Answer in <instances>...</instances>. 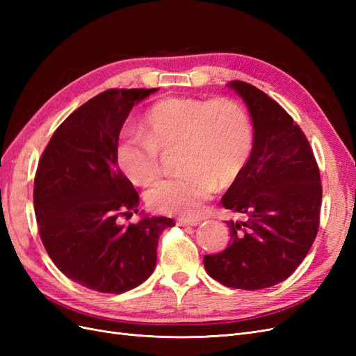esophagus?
Segmentation results:
<instances>
[{
    "mask_svg": "<svg viewBox=\"0 0 356 356\" xmlns=\"http://www.w3.org/2000/svg\"><path fill=\"white\" fill-rule=\"evenodd\" d=\"M178 225H181V227H195V225L200 224V220L197 218H178L177 221Z\"/></svg>",
    "mask_w": 356,
    "mask_h": 356,
    "instance_id": "obj_1",
    "label": "esophagus"
}]
</instances>
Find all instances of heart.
Instances as JSON below:
<instances>
[{"instance_id":"b5f03b06","label":"heart","mask_w":356,"mask_h":356,"mask_svg":"<svg viewBox=\"0 0 356 356\" xmlns=\"http://www.w3.org/2000/svg\"><path fill=\"white\" fill-rule=\"evenodd\" d=\"M250 117L234 101L168 98L145 115V132L129 131L115 148L117 163L134 184H148L161 169V152L181 148V175L147 191L154 211L196 217L217 190L230 186L252 152Z\"/></svg>"}]
</instances>
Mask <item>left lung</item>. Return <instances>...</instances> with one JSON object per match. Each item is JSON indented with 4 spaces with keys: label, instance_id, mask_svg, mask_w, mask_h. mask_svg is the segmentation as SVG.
Listing matches in <instances>:
<instances>
[{
    "label": "left lung",
    "instance_id": "left-lung-1",
    "mask_svg": "<svg viewBox=\"0 0 356 356\" xmlns=\"http://www.w3.org/2000/svg\"><path fill=\"white\" fill-rule=\"evenodd\" d=\"M227 86L245 101L254 129L250 160L221 199L243 221H225L227 248L204 255L203 264L220 284L254 291L285 281L305 260L319 227L322 186L314 152L293 117L252 84Z\"/></svg>",
    "mask_w": 356,
    "mask_h": 356
}]
</instances>
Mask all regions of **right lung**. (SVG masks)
I'll return each instance as SVG.
<instances>
[{
  "label": "right lung",
  "instance_id": "obj_1",
  "mask_svg": "<svg viewBox=\"0 0 356 356\" xmlns=\"http://www.w3.org/2000/svg\"><path fill=\"white\" fill-rule=\"evenodd\" d=\"M159 89H110L75 110L42 153L34 181L40 238L59 270L86 288L122 294L153 273L166 217L122 224L139 196L115 148L134 105Z\"/></svg>",
  "mask_w": 356,
  "mask_h": 356
}]
</instances>
